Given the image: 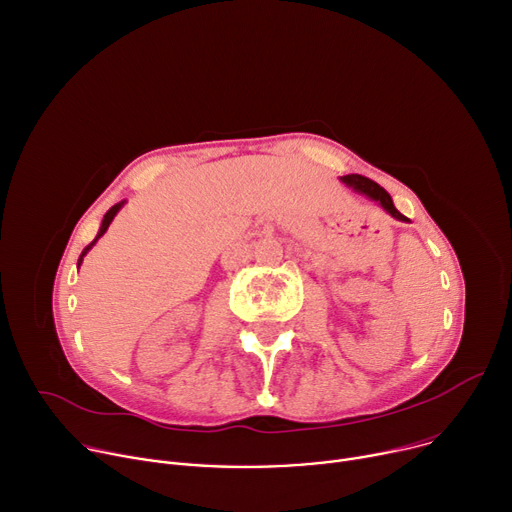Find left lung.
<instances>
[{
	"label": "left lung",
	"mask_w": 512,
	"mask_h": 512,
	"mask_svg": "<svg viewBox=\"0 0 512 512\" xmlns=\"http://www.w3.org/2000/svg\"><path fill=\"white\" fill-rule=\"evenodd\" d=\"M342 181H344L346 185L354 187L356 191H360V193L368 195L370 199L379 201L381 206H383V208H385L393 218H397V220H407L403 214H399V212L395 210L391 195H389V193H387L379 183H374V181H370V179H366V177H362V175H346V177H342Z\"/></svg>",
	"instance_id": "obj_1"
}]
</instances>
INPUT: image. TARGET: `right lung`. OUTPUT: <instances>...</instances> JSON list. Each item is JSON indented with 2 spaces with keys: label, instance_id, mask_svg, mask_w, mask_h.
<instances>
[{
  "label": "right lung",
  "instance_id": "right-lung-1",
  "mask_svg": "<svg viewBox=\"0 0 512 512\" xmlns=\"http://www.w3.org/2000/svg\"><path fill=\"white\" fill-rule=\"evenodd\" d=\"M121 206H123V203H117V206H113V208H111V210H109V212H107V214H105V218H102V224H100V230H98V234H96V238H94V241H92V243H90V245H88V247H86V249H84V251H82V255H80V259H78V267H80V265H82V259H84V255H86V253H88V251H90V249H92V247H94V243H96V241H98V238H100V236H102V234H105V232H107V228H109V224H111V222H113V218H115V214H117V212H119V208H121Z\"/></svg>",
  "mask_w": 512,
  "mask_h": 512
}]
</instances>
